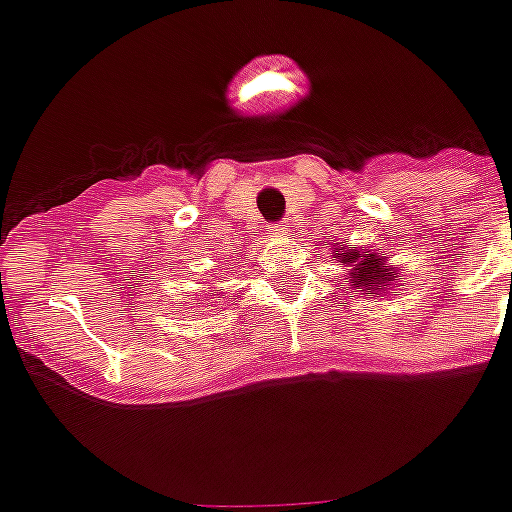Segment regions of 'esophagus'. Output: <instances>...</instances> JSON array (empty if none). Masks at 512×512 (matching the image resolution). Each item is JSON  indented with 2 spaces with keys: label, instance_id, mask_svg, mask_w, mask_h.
<instances>
[{
  "label": "esophagus",
  "instance_id": "esophagus-1",
  "mask_svg": "<svg viewBox=\"0 0 512 512\" xmlns=\"http://www.w3.org/2000/svg\"><path fill=\"white\" fill-rule=\"evenodd\" d=\"M270 231H273V237H288V226L286 224H273L270 226Z\"/></svg>",
  "mask_w": 512,
  "mask_h": 512
}]
</instances>
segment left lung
Listing matches in <instances>:
<instances>
[{
  "label": "left lung",
  "mask_w": 512,
  "mask_h": 512,
  "mask_svg": "<svg viewBox=\"0 0 512 512\" xmlns=\"http://www.w3.org/2000/svg\"><path fill=\"white\" fill-rule=\"evenodd\" d=\"M332 257L340 262L342 268L348 270L345 275V283H350L353 291L363 293H376V296H386V293H394L397 296L399 286V273L379 250L373 247H355V244H332Z\"/></svg>",
  "instance_id": "1"
}]
</instances>
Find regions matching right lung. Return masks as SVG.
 I'll return each mask as SVG.
<instances>
[{
  "label": "right lung",
  "mask_w": 512,
  "mask_h": 512,
  "mask_svg": "<svg viewBox=\"0 0 512 512\" xmlns=\"http://www.w3.org/2000/svg\"><path fill=\"white\" fill-rule=\"evenodd\" d=\"M221 296H224V288H216V291H213V296H211V299L216 301V299H221ZM213 301H211V304H213Z\"/></svg>",
  "instance_id": "obj_1"
}]
</instances>
